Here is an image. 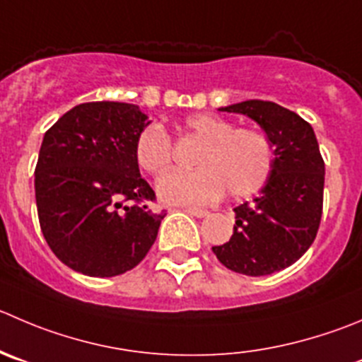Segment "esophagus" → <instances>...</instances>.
Masks as SVG:
<instances>
[{"label":"esophagus","mask_w":362,"mask_h":362,"mask_svg":"<svg viewBox=\"0 0 362 362\" xmlns=\"http://www.w3.org/2000/svg\"><path fill=\"white\" fill-rule=\"evenodd\" d=\"M183 211L188 213V215H192V216H197V218H202V216L208 215V211H206V209H201V208H185Z\"/></svg>","instance_id":"1"}]
</instances>
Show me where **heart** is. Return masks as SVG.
<instances>
[{"mask_svg": "<svg viewBox=\"0 0 362 362\" xmlns=\"http://www.w3.org/2000/svg\"><path fill=\"white\" fill-rule=\"evenodd\" d=\"M181 132L201 140L194 170H172L156 183L167 204H209L223 194L247 197L263 188L274 167L270 139L256 127H235L215 113H194L181 122ZM135 160L142 170L158 175L170 165L172 140L163 127H144L135 142Z\"/></svg>", "mask_w": 362, "mask_h": 362, "instance_id": "heart-1", "label": "heart"}]
</instances>
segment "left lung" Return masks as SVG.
I'll return each instance as SVG.
<instances>
[{"mask_svg": "<svg viewBox=\"0 0 362 362\" xmlns=\"http://www.w3.org/2000/svg\"><path fill=\"white\" fill-rule=\"evenodd\" d=\"M218 110L259 124L274 147V167L261 194L235 208L233 236L213 252L236 274L270 275L300 259L318 233L325 183L318 140L311 124L272 101L250 99Z\"/></svg>", "mask_w": 362, "mask_h": 362, "instance_id": "8db88e82", "label": "left lung"}]
</instances>
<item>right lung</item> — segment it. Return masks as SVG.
Masks as SVG:
<instances>
[{"label": "right lung", "instance_id": "obj_1", "mask_svg": "<svg viewBox=\"0 0 362 362\" xmlns=\"http://www.w3.org/2000/svg\"><path fill=\"white\" fill-rule=\"evenodd\" d=\"M147 115L136 105L74 106L44 135L35 167L37 213L54 256L90 277L135 268L158 236L165 213L140 175L135 142Z\"/></svg>", "mask_w": 362, "mask_h": 362}]
</instances>
